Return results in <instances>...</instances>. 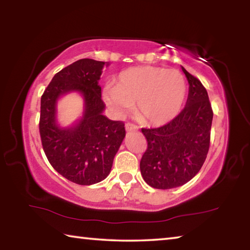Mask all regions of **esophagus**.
<instances>
[{
	"label": "esophagus",
	"instance_id": "34e87169",
	"mask_svg": "<svg viewBox=\"0 0 250 250\" xmlns=\"http://www.w3.org/2000/svg\"><path fill=\"white\" fill-rule=\"evenodd\" d=\"M125 129L130 131V130H138V125H135L132 122H126L125 124Z\"/></svg>",
	"mask_w": 250,
	"mask_h": 250
}]
</instances>
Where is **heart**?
<instances>
[{
  "label": "heart",
  "instance_id": "heart-1",
  "mask_svg": "<svg viewBox=\"0 0 250 250\" xmlns=\"http://www.w3.org/2000/svg\"><path fill=\"white\" fill-rule=\"evenodd\" d=\"M186 97V82L179 70L141 66L118 75L107 84L104 99L117 115H125L137 103V113L147 125H161L179 115Z\"/></svg>",
  "mask_w": 250,
  "mask_h": 250
}]
</instances>
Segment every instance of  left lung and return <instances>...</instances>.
<instances>
[{
	"mask_svg": "<svg viewBox=\"0 0 250 250\" xmlns=\"http://www.w3.org/2000/svg\"><path fill=\"white\" fill-rule=\"evenodd\" d=\"M189 83L184 109L168 124L141 131L147 147L140 161L141 175L154 188L167 189L191 181L208 153L213 109L205 87L182 67Z\"/></svg>",
	"mask_w": 250,
	"mask_h": 250,
	"instance_id": "obj_1",
	"label": "left lung"
}]
</instances>
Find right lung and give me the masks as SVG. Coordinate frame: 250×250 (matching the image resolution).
I'll use <instances>...</instances> for the list:
<instances>
[{
	"label": "right lung",
	"instance_id": "right-lung-1",
	"mask_svg": "<svg viewBox=\"0 0 250 250\" xmlns=\"http://www.w3.org/2000/svg\"><path fill=\"white\" fill-rule=\"evenodd\" d=\"M104 62L83 58L54 76L41 98L40 134L46 158L65 179L79 185L104 180L125 135L124 121L103 115L104 103L98 84ZM79 91L84 96V116L70 128L56 122L59 95Z\"/></svg>",
	"mask_w": 250,
	"mask_h": 250
}]
</instances>
